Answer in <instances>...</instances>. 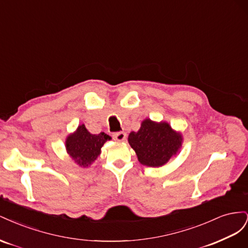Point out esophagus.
<instances>
[{"instance_id":"34e87169","label":"esophagus","mask_w":248,"mask_h":248,"mask_svg":"<svg viewBox=\"0 0 248 248\" xmlns=\"http://www.w3.org/2000/svg\"><path fill=\"white\" fill-rule=\"evenodd\" d=\"M112 138H114V140L117 141H124L126 140V133L123 131H120V132L114 133Z\"/></svg>"}]
</instances>
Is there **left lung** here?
Instances as JSON below:
<instances>
[{"instance_id":"8db88e82","label":"left lung","mask_w":248,"mask_h":248,"mask_svg":"<svg viewBox=\"0 0 248 248\" xmlns=\"http://www.w3.org/2000/svg\"><path fill=\"white\" fill-rule=\"evenodd\" d=\"M181 133L167 122H153L146 119L139 131L129 133L128 142L136 151L139 161L147 167L158 168L175 156L182 146Z\"/></svg>"}]
</instances>
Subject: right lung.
Returning a JSON list of instances; mask_svg holds the SVG:
<instances>
[{
    "instance_id": "obj_1",
    "label": "right lung",
    "mask_w": 248,
    "mask_h": 248,
    "mask_svg": "<svg viewBox=\"0 0 248 248\" xmlns=\"http://www.w3.org/2000/svg\"><path fill=\"white\" fill-rule=\"evenodd\" d=\"M110 137L107 133L92 134L82 124L66 139L67 153L79 167L87 168L97 159L101 153V148Z\"/></svg>"
}]
</instances>
